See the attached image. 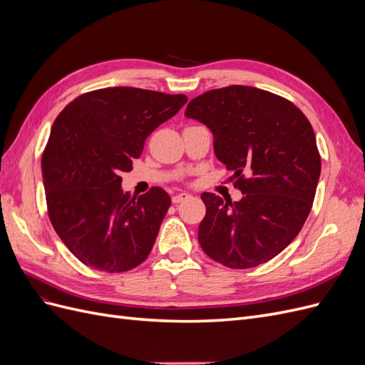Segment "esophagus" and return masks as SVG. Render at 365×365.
Returning a JSON list of instances; mask_svg holds the SVG:
<instances>
[{
  "label": "esophagus",
  "instance_id": "1",
  "mask_svg": "<svg viewBox=\"0 0 365 365\" xmlns=\"http://www.w3.org/2000/svg\"><path fill=\"white\" fill-rule=\"evenodd\" d=\"M189 197H190L189 193H176V195L172 196V201H173V204H180L185 200H189Z\"/></svg>",
  "mask_w": 365,
  "mask_h": 365
}]
</instances>
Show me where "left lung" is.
Instances as JSON below:
<instances>
[{"mask_svg":"<svg viewBox=\"0 0 365 365\" xmlns=\"http://www.w3.org/2000/svg\"><path fill=\"white\" fill-rule=\"evenodd\" d=\"M185 117L212 130L216 157L235 172L244 195L236 202L201 195V248L236 269L271 260L300 233L312 208L322 158L311 123L286 98L244 85L195 97Z\"/></svg>","mask_w":365,"mask_h":365,"instance_id":"left-lung-1","label":"left lung"}]
</instances>
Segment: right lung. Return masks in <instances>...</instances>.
Instances as JSON below:
<instances>
[{"instance_id": "1", "label": "right lung", "mask_w": 365, "mask_h": 365, "mask_svg": "<svg viewBox=\"0 0 365 365\" xmlns=\"http://www.w3.org/2000/svg\"><path fill=\"white\" fill-rule=\"evenodd\" d=\"M184 94L130 86L82 94L54 120L42 155L48 216L86 267L123 272L145 262L172 204L160 187L132 197L121 189L146 138L185 105Z\"/></svg>"}]
</instances>
